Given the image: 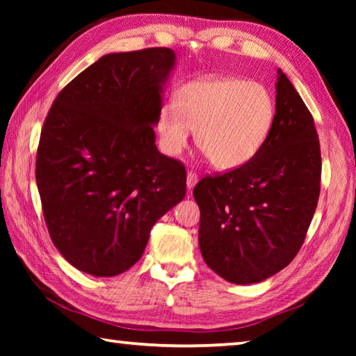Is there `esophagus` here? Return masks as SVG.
<instances>
[{
  "label": "esophagus",
  "instance_id": "34e87169",
  "mask_svg": "<svg viewBox=\"0 0 356 356\" xmlns=\"http://www.w3.org/2000/svg\"><path fill=\"white\" fill-rule=\"evenodd\" d=\"M197 180H199L197 174L193 172V171H188V174H186V185H188V188H190V190H193L194 185L197 184Z\"/></svg>",
  "mask_w": 356,
  "mask_h": 356
}]
</instances>
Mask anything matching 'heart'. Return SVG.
Here are the masks:
<instances>
[{
	"label": "heart",
	"mask_w": 356,
	"mask_h": 356,
	"mask_svg": "<svg viewBox=\"0 0 356 356\" xmlns=\"http://www.w3.org/2000/svg\"><path fill=\"white\" fill-rule=\"evenodd\" d=\"M275 120L269 90L241 78H211L185 86L177 107L159 111L157 131L165 153L177 156L190 131L197 130V147L217 170H236L248 163L268 140Z\"/></svg>",
	"instance_id": "1"
}]
</instances>
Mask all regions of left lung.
Masks as SVG:
<instances>
[{"instance_id":"1","label":"left lung","mask_w":356,"mask_h":356,"mask_svg":"<svg viewBox=\"0 0 356 356\" xmlns=\"http://www.w3.org/2000/svg\"><path fill=\"white\" fill-rule=\"evenodd\" d=\"M277 74L275 120L261 149L240 168L205 176L193 191L203 260L236 284L263 282L295 259L320 197L314 118L286 74Z\"/></svg>"}]
</instances>
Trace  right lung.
Here are the masks:
<instances>
[{
	"label": "right lung",
	"mask_w": 356,
	"mask_h": 356,
	"mask_svg": "<svg viewBox=\"0 0 356 356\" xmlns=\"http://www.w3.org/2000/svg\"><path fill=\"white\" fill-rule=\"evenodd\" d=\"M176 55L110 53L70 81L44 120L36 185L53 245L95 277L138 261L149 231L185 197V165L159 153L153 125Z\"/></svg>",
	"instance_id": "add662e5"
}]
</instances>
